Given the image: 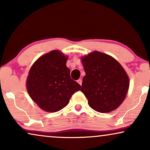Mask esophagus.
<instances>
[{
	"mask_svg": "<svg viewBox=\"0 0 150 150\" xmlns=\"http://www.w3.org/2000/svg\"><path fill=\"white\" fill-rule=\"evenodd\" d=\"M77 82H78V83H79L81 85H82V80H81V79H79V80H78V81H77Z\"/></svg>",
	"mask_w": 150,
	"mask_h": 150,
	"instance_id": "obj_1",
	"label": "esophagus"
}]
</instances>
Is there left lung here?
<instances>
[{
	"label": "left lung",
	"instance_id": "8db88e82",
	"mask_svg": "<svg viewBox=\"0 0 150 150\" xmlns=\"http://www.w3.org/2000/svg\"><path fill=\"white\" fill-rule=\"evenodd\" d=\"M85 71L81 91L90 107L100 112L118 108L126 98L129 78L117 61L110 55L93 51L81 58Z\"/></svg>",
	"mask_w": 150,
	"mask_h": 150
}]
</instances>
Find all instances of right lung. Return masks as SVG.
<instances>
[{
  "label": "right lung",
  "instance_id": "1",
  "mask_svg": "<svg viewBox=\"0 0 150 150\" xmlns=\"http://www.w3.org/2000/svg\"><path fill=\"white\" fill-rule=\"evenodd\" d=\"M67 60V57L60 51L52 50L40 57L30 67L26 89L30 98L45 111L61 110L81 89V85L71 79Z\"/></svg>",
  "mask_w": 150,
  "mask_h": 150
}]
</instances>
